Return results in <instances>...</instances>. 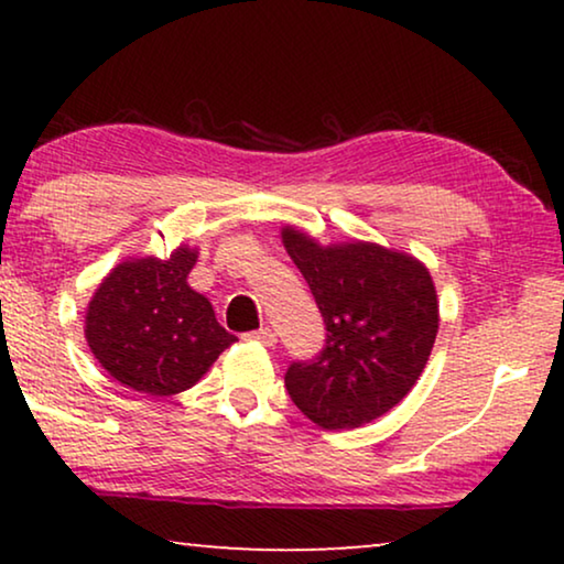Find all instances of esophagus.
Wrapping results in <instances>:
<instances>
[{
	"mask_svg": "<svg viewBox=\"0 0 564 564\" xmlns=\"http://www.w3.org/2000/svg\"><path fill=\"white\" fill-rule=\"evenodd\" d=\"M243 338H249V341H259L264 346H274L276 344V334L272 328H259V330H251V334H246Z\"/></svg>",
	"mask_w": 564,
	"mask_h": 564,
	"instance_id": "obj_1",
	"label": "esophagus"
}]
</instances>
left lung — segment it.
Wrapping results in <instances>:
<instances>
[{"instance_id": "obj_1", "label": "left lung", "mask_w": 564, "mask_h": 564, "mask_svg": "<svg viewBox=\"0 0 564 564\" xmlns=\"http://www.w3.org/2000/svg\"><path fill=\"white\" fill-rule=\"evenodd\" d=\"M282 243L328 330L318 357L288 367L292 403L328 431L380 419L411 392L434 349L438 300L429 269L367 241L321 246L290 226Z\"/></svg>"}]
</instances>
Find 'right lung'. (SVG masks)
I'll use <instances>...</instances> for the list:
<instances>
[{"label": "right lung", "instance_id": "obj_1", "mask_svg": "<svg viewBox=\"0 0 564 564\" xmlns=\"http://www.w3.org/2000/svg\"><path fill=\"white\" fill-rule=\"evenodd\" d=\"M197 251L128 259L99 284L87 307V344L115 380L149 395H176L199 382L236 341L210 300L187 284Z\"/></svg>", "mask_w": 564, "mask_h": 564}]
</instances>
